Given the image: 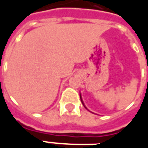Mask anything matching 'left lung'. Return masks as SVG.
I'll use <instances>...</instances> for the list:
<instances>
[{
  "instance_id": "obj_1",
  "label": "left lung",
  "mask_w": 148,
  "mask_h": 148,
  "mask_svg": "<svg viewBox=\"0 0 148 148\" xmlns=\"http://www.w3.org/2000/svg\"><path fill=\"white\" fill-rule=\"evenodd\" d=\"M80 97H81V96H80ZM81 101H82V104H83V101H82V97H81ZM83 106H84V104H83ZM84 107H85V108H86V106H84Z\"/></svg>"
}]
</instances>
